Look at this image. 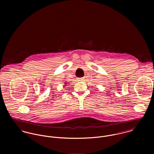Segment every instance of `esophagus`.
Here are the masks:
<instances>
[{
    "label": "esophagus",
    "instance_id": "34e87169",
    "mask_svg": "<svg viewBox=\"0 0 154 154\" xmlns=\"http://www.w3.org/2000/svg\"><path fill=\"white\" fill-rule=\"evenodd\" d=\"M84 79H85V78H78V81H84Z\"/></svg>",
    "mask_w": 154,
    "mask_h": 154
}]
</instances>
